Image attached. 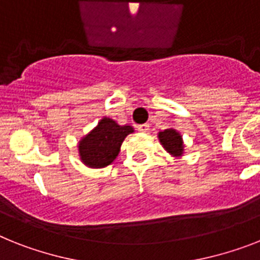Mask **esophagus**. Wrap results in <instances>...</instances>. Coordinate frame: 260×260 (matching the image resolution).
I'll return each mask as SVG.
<instances>
[{"mask_svg":"<svg viewBox=\"0 0 260 260\" xmlns=\"http://www.w3.org/2000/svg\"><path fill=\"white\" fill-rule=\"evenodd\" d=\"M138 132H141V133H147L149 132V128H150V126L147 125V123H143V125H138Z\"/></svg>","mask_w":260,"mask_h":260,"instance_id":"esophagus-1","label":"esophagus"}]
</instances>
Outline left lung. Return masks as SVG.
Returning a JSON list of instances; mask_svg holds the SVG:
<instances>
[{"label": "left lung", "mask_w": 260, "mask_h": 260, "mask_svg": "<svg viewBox=\"0 0 260 260\" xmlns=\"http://www.w3.org/2000/svg\"><path fill=\"white\" fill-rule=\"evenodd\" d=\"M158 138H159L160 145L164 146L165 150L170 155L175 156V158H179V156L183 155V139H182V135L177 130L166 128L164 132H159Z\"/></svg>", "instance_id": "1"}]
</instances>
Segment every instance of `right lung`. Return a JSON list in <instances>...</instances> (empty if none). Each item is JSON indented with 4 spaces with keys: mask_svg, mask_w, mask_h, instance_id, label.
Instances as JSON below:
<instances>
[{
    "mask_svg": "<svg viewBox=\"0 0 260 260\" xmlns=\"http://www.w3.org/2000/svg\"><path fill=\"white\" fill-rule=\"evenodd\" d=\"M134 133L132 126H119L111 118L104 117L98 125L78 143L79 158L91 169L106 167L117 158L123 139Z\"/></svg>",
    "mask_w": 260,
    "mask_h": 260,
    "instance_id": "obj_1",
    "label": "right lung"
}]
</instances>
